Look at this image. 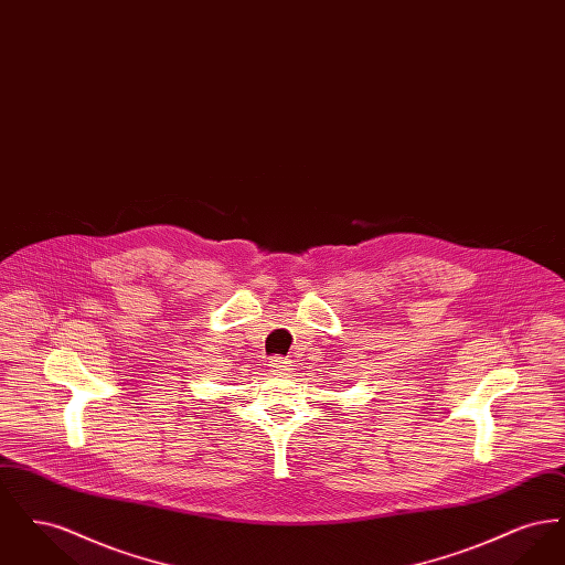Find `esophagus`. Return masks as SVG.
<instances>
[{
  "mask_svg": "<svg viewBox=\"0 0 565 565\" xmlns=\"http://www.w3.org/2000/svg\"><path fill=\"white\" fill-rule=\"evenodd\" d=\"M269 366L270 373H275V375H284L290 371V362L286 358H273Z\"/></svg>",
  "mask_w": 565,
  "mask_h": 565,
  "instance_id": "obj_1",
  "label": "esophagus"
}]
</instances>
